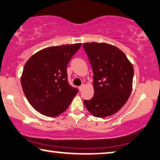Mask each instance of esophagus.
Wrapping results in <instances>:
<instances>
[{
  "mask_svg": "<svg viewBox=\"0 0 160 160\" xmlns=\"http://www.w3.org/2000/svg\"><path fill=\"white\" fill-rule=\"evenodd\" d=\"M84 87H85V84H82L81 85L80 87H79V90H80V91H82V90H83V88H84Z\"/></svg>",
  "mask_w": 160,
  "mask_h": 160,
  "instance_id": "obj_1",
  "label": "esophagus"
}]
</instances>
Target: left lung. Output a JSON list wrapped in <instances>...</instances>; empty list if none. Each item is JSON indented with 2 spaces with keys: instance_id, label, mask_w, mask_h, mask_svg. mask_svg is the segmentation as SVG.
Segmentation results:
<instances>
[{
  "instance_id": "1",
  "label": "left lung",
  "mask_w": 160,
  "mask_h": 160,
  "mask_svg": "<svg viewBox=\"0 0 160 160\" xmlns=\"http://www.w3.org/2000/svg\"><path fill=\"white\" fill-rule=\"evenodd\" d=\"M83 48L93 71V98L84 100L97 118L116 113L130 97L134 76L132 65L122 50L108 43L86 42Z\"/></svg>"
}]
</instances>
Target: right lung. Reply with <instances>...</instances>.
<instances>
[{"mask_svg": "<svg viewBox=\"0 0 160 160\" xmlns=\"http://www.w3.org/2000/svg\"><path fill=\"white\" fill-rule=\"evenodd\" d=\"M82 43L45 48L25 63L21 85L35 110L48 117H57L67 110L78 92L68 80V62Z\"/></svg>", "mask_w": 160, "mask_h": 160, "instance_id": "add662e5", "label": "right lung"}]
</instances>
